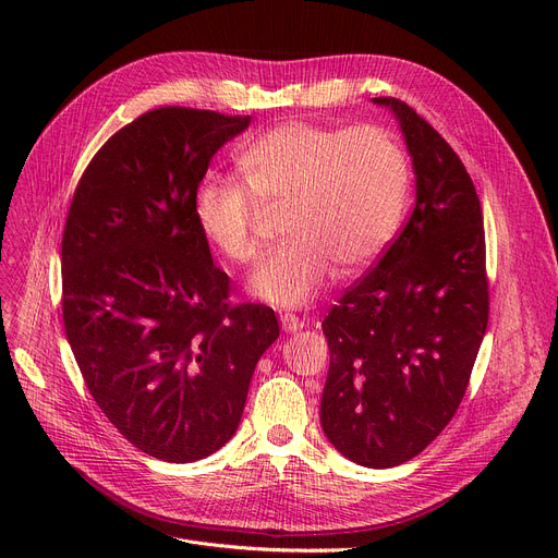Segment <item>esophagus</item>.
<instances>
[{"label":"esophagus","mask_w":558,"mask_h":558,"mask_svg":"<svg viewBox=\"0 0 558 558\" xmlns=\"http://www.w3.org/2000/svg\"><path fill=\"white\" fill-rule=\"evenodd\" d=\"M280 324H282L284 332H296V330L305 328V320L301 316H296V314H282L280 316Z\"/></svg>","instance_id":"obj_1"}]
</instances>
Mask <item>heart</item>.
<instances>
[{
	"label": "heart",
	"mask_w": 558,
	"mask_h": 558,
	"mask_svg": "<svg viewBox=\"0 0 558 558\" xmlns=\"http://www.w3.org/2000/svg\"><path fill=\"white\" fill-rule=\"evenodd\" d=\"M240 181L203 179L192 213L203 238L234 264H255L259 203L287 205L282 244L253 278L274 305L310 303L335 267L353 276L383 255L400 226L409 167L402 146L379 126L332 129L282 122L238 158Z\"/></svg>",
	"instance_id": "obj_1"
}]
</instances>
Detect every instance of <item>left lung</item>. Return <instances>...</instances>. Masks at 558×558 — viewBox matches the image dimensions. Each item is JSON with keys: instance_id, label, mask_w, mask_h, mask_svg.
Wrapping results in <instances>:
<instances>
[{"instance_id": "obj_1", "label": "left lung", "mask_w": 558, "mask_h": 558, "mask_svg": "<svg viewBox=\"0 0 558 558\" xmlns=\"http://www.w3.org/2000/svg\"><path fill=\"white\" fill-rule=\"evenodd\" d=\"M416 171L409 221L324 318L330 371L320 398L328 441L366 468L421 454L452 421L488 326L480 196L452 146L396 97Z\"/></svg>"}]
</instances>
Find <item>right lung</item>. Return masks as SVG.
I'll list each match as a JSON object with an SVG mask.
<instances>
[{
	"mask_svg": "<svg viewBox=\"0 0 558 558\" xmlns=\"http://www.w3.org/2000/svg\"><path fill=\"white\" fill-rule=\"evenodd\" d=\"M248 114L162 106L85 167L63 230V324L106 418L171 463L210 457L240 425L257 360L280 335L262 303H230L192 196Z\"/></svg>",
	"mask_w": 558,
	"mask_h": 558,
	"instance_id": "obj_1",
	"label": "right lung"
}]
</instances>
